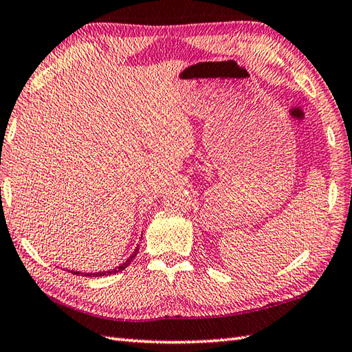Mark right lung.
Masks as SVG:
<instances>
[{
    "label": "right lung",
    "mask_w": 352,
    "mask_h": 352,
    "mask_svg": "<svg viewBox=\"0 0 352 352\" xmlns=\"http://www.w3.org/2000/svg\"><path fill=\"white\" fill-rule=\"evenodd\" d=\"M139 253V247H137V249L134 250V253L131 254V256L125 261V263L123 264H120L119 267H116V268H113V270H108V272H96V273H79V272H72L73 274H82V276H89V278H99V276H108V274H114V273H119V272H122L123 268H126L129 264H131V261H133L134 258H135V254Z\"/></svg>",
    "instance_id": "right-lung-1"
}]
</instances>
